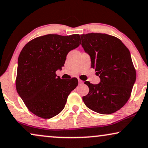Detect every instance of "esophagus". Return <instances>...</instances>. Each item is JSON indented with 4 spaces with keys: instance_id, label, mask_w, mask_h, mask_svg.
<instances>
[{
    "instance_id": "1",
    "label": "esophagus",
    "mask_w": 148,
    "mask_h": 148,
    "mask_svg": "<svg viewBox=\"0 0 148 148\" xmlns=\"http://www.w3.org/2000/svg\"><path fill=\"white\" fill-rule=\"evenodd\" d=\"M78 82H79V84H84V81L81 80V79H78Z\"/></svg>"
}]
</instances>
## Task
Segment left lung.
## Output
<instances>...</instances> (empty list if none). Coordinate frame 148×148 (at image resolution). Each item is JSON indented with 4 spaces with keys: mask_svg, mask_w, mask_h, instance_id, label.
I'll use <instances>...</instances> for the list:
<instances>
[{
    "mask_svg": "<svg viewBox=\"0 0 148 148\" xmlns=\"http://www.w3.org/2000/svg\"><path fill=\"white\" fill-rule=\"evenodd\" d=\"M82 46L91 58V66L100 78L98 84L85 82L89 93L83 97L94 112L109 114L126 104L136 80L130 52L121 40L106 34L81 35Z\"/></svg>",
    "mask_w": 148,
    "mask_h": 148,
    "instance_id": "1",
    "label": "left lung"
}]
</instances>
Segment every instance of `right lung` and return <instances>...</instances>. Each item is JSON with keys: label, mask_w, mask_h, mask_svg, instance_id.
<instances>
[{"label": "right lung", "mask_w": 148, "mask_h": 148, "mask_svg": "<svg viewBox=\"0 0 148 148\" xmlns=\"http://www.w3.org/2000/svg\"><path fill=\"white\" fill-rule=\"evenodd\" d=\"M79 34H48L29 41L20 52L16 89L36 116L50 119L59 114L77 86V79L64 81L56 77V71L64 66L69 52L79 46Z\"/></svg>", "instance_id": "1"}]
</instances>
